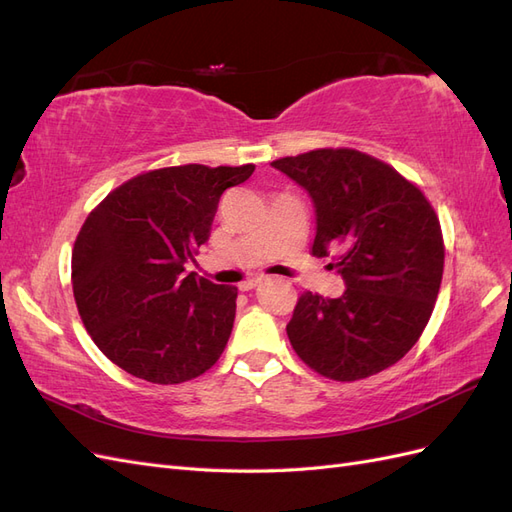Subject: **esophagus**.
<instances>
[{"label": "esophagus", "instance_id": "obj_1", "mask_svg": "<svg viewBox=\"0 0 512 512\" xmlns=\"http://www.w3.org/2000/svg\"><path fill=\"white\" fill-rule=\"evenodd\" d=\"M260 284H262V277H254V280H247V282L239 284V288H241V290H252V288H256V286H260Z\"/></svg>", "mask_w": 512, "mask_h": 512}]
</instances>
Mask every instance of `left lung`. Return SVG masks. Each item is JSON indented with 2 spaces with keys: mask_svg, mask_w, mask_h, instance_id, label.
I'll return each mask as SVG.
<instances>
[{
  "mask_svg": "<svg viewBox=\"0 0 512 512\" xmlns=\"http://www.w3.org/2000/svg\"><path fill=\"white\" fill-rule=\"evenodd\" d=\"M312 196L320 258L342 297L305 292L286 333L318 374L352 382L391 367L421 337L444 269L442 230L423 192L395 168L354 149H316L271 164Z\"/></svg>",
  "mask_w": 512,
  "mask_h": 512,
  "instance_id": "obj_1",
  "label": "left lung"
}]
</instances>
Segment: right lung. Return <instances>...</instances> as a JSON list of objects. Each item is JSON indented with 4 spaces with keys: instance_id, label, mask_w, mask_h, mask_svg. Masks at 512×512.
Segmentation results:
<instances>
[{
    "instance_id": "1",
    "label": "right lung",
    "mask_w": 512,
    "mask_h": 512,
    "mask_svg": "<svg viewBox=\"0 0 512 512\" xmlns=\"http://www.w3.org/2000/svg\"><path fill=\"white\" fill-rule=\"evenodd\" d=\"M254 164H185L126 181L89 213L72 250V290L96 346L128 374L179 384L215 365L237 312V286L188 271L209 241L224 190Z\"/></svg>"
}]
</instances>
